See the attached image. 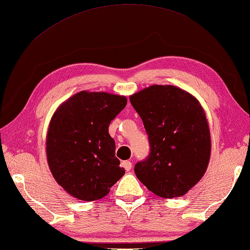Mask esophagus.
<instances>
[{
	"mask_svg": "<svg viewBox=\"0 0 250 250\" xmlns=\"http://www.w3.org/2000/svg\"><path fill=\"white\" fill-rule=\"evenodd\" d=\"M122 166L125 167V169L126 171H129V170H131V168H132V163H131L130 161H125V162H122Z\"/></svg>",
	"mask_w": 250,
	"mask_h": 250,
	"instance_id": "34e87169",
	"label": "esophagus"
}]
</instances>
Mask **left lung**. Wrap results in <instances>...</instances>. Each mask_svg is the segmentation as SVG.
Segmentation results:
<instances>
[{"label":"left lung","instance_id":"obj_1","mask_svg":"<svg viewBox=\"0 0 250 250\" xmlns=\"http://www.w3.org/2000/svg\"><path fill=\"white\" fill-rule=\"evenodd\" d=\"M148 134L151 153L137 163L135 175L149 191L181 197L206 174L211 134L198 99L174 85H152L130 96Z\"/></svg>","mask_w":250,"mask_h":250}]
</instances>
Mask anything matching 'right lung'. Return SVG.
Segmentation results:
<instances>
[{"instance_id":"add662e5","label":"right lung","mask_w":250,"mask_h":250,"mask_svg":"<svg viewBox=\"0 0 250 250\" xmlns=\"http://www.w3.org/2000/svg\"><path fill=\"white\" fill-rule=\"evenodd\" d=\"M126 102L121 95L82 90L54 111L46 137L47 161L53 178L70 196L98 200L125 175L108 126Z\"/></svg>"}]
</instances>
